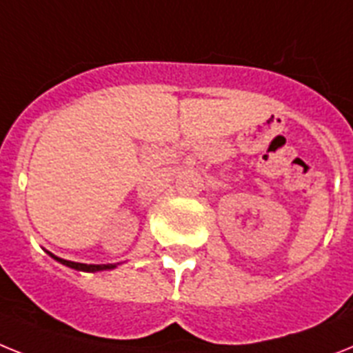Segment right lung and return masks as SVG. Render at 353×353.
Segmentation results:
<instances>
[{
  "instance_id": "1",
  "label": "right lung",
  "mask_w": 353,
  "mask_h": 353,
  "mask_svg": "<svg viewBox=\"0 0 353 353\" xmlns=\"http://www.w3.org/2000/svg\"><path fill=\"white\" fill-rule=\"evenodd\" d=\"M52 259H55L57 262H61L62 265H68L71 269H77V271H85V272H97V271H108V269H114L117 268V263H102V265H97V263H79V262H71V260H64L59 259L55 254L50 253Z\"/></svg>"
}]
</instances>
